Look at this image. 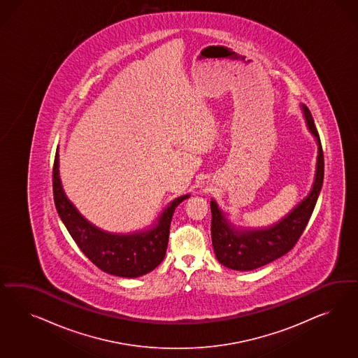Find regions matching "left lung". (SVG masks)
I'll use <instances>...</instances> for the list:
<instances>
[{"label":"left lung","mask_w":358,"mask_h":358,"mask_svg":"<svg viewBox=\"0 0 358 358\" xmlns=\"http://www.w3.org/2000/svg\"><path fill=\"white\" fill-rule=\"evenodd\" d=\"M310 132L317 141L316 174L311 192L303 201L282 217L264 228H238L211 199V240L217 261L234 271H253L280 259L293 248L313 215L324 178V156L311 111L301 105Z\"/></svg>","instance_id":"left-lung-1"}]
</instances>
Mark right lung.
Here are the masks:
<instances>
[{"instance_id": "1", "label": "right lung", "mask_w": 358, "mask_h": 358, "mask_svg": "<svg viewBox=\"0 0 358 358\" xmlns=\"http://www.w3.org/2000/svg\"><path fill=\"white\" fill-rule=\"evenodd\" d=\"M54 201L59 217L78 248L99 269L108 274L136 278L153 271L165 257L174 210L190 195H181L164 208L155 224L132 234H111L96 227L65 195L59 176V150L55 155Z\"/></svg>"}]
</instances>
